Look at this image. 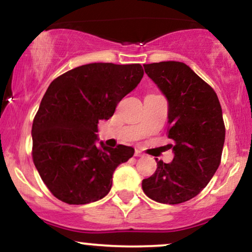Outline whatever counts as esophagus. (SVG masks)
Masks as SVG:
<instances>
[{
	"instance_id": "34e87169",
	"label": "esophagus",
	"mask_w": 252,
	"mask_h": 252,
	"mask_svg": "<svg viewBox=\"0 0 252 252\" xmlns=\"http://www.w3.org/2000/svg\"><path fill=\"white\" fill-rule=\"evenodd\" d=\"M144 154L142 152H141V150H138V149H136L135 150V156H138V158H140V156H143Z\"/></svg>"
}]
</instances>
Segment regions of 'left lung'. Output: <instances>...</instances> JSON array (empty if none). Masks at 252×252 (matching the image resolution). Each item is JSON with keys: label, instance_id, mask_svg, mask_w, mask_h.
Returning a JSON list of instances; mask_svg holds the SVG:
<instances>
[{"label": "left lung", "instance_id": "obj_1", "mask_svg": "<svg viewBox=\"0 0 252 252\" xmlns=\"http://www.w3.org/2000/svg\"><path fill=\"white\" fill-rule=\"evenodd\" d=\"M147 76L168 102V144L173 161L142 181L147 196L175 205L198 195L220 164L225 141L221 106L216 92L189 66L180 62L143 65Z\"/></svg>", "mask_w": 252, "mask_h": 252}]
</instances>
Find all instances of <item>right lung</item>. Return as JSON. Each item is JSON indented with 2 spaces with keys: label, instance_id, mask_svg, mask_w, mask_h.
I'll list each match as a JSON object with an SVG mask.
<instances>
[{
  "label": "right lung",
  "instance_id": "obj_1",
  "mask_svg": "<svg viewBox=\"0 0 252 252\" xmlns=\"http://www.w3.org/2000/svg\"><path fill=\"white\" fill-rule=\"evenodd\" d=\"M140 63H92L54 79L43 94L32 126L33 161L56 198L70 205L99 200L111 189L118 164L135 149L97 142V124L143 77Z\"/></svg>",
  "mask_w": 252,
  "mask_h": 252
}]
</instances>
